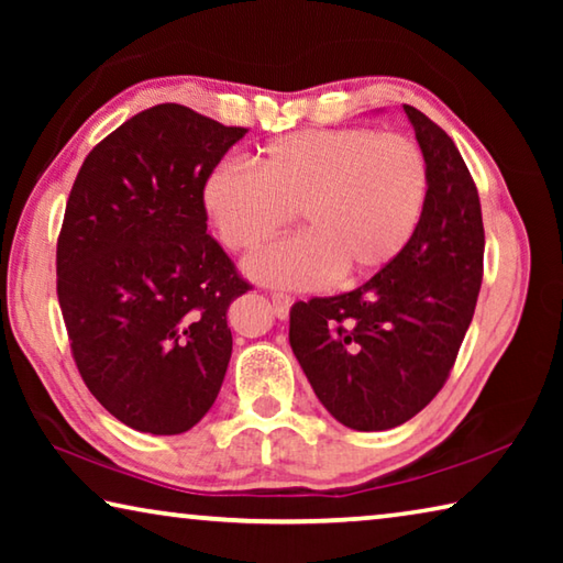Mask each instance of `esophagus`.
Wrapping results in <instances>:
<instances>
[{"label":"esophagus","instance_id":"obj_1","mask_svg":"<svg viewBox=\"0 0 563 563\" xmlns=\"http://www.w3.org/2000/svg\"><path fill=\"white\" fill-rule=\"evenodd\" d=\"M271 300H273V312H275V316H278L280 320H285V318L290 316V308H292V298H290V295L273 292Z\"/></svg>","mask_w":563,"mask_h":563}]
</instances>
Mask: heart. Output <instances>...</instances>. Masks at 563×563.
<instances>
[{
	"label": "heart",
	"instance_id": "obj_1",
	"mask_svg": "<svg viewBox=\"0 0 563 563\" xmlns=\"http://www.w3.org/2000/svg\"><path fill=\"white\" fill-rule=\"evenodd\" d=\"M427 190V161L412 139L328 129L271 141L253 156V170L216 168L203 208L221 243L238 253L268 243L298 213L302 235L247 258L245 275L316 288L332 275L355 283L387 268L412 241Z\"/></svg>",
	"mask_w": 563,
	"mask_h": 563
}]
</instances>
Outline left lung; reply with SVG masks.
Segmentation results:
<instances>
[{"mask_svg": "<svg viewBox=\"0 0 563 563\" xmlns=\"http://www.w3.org/2000/svg\"><path fill=\"white\" fill-rule=\"evenodd\" d=\"M402 111L430 174L412 241L357 290L290 310V347L305 377L322 407L357 432L393 430L432 402L482 285V208L460 148L422 111Z\"/></svg>", "mask_w": 563, "mask_h": 563, "instance_id": "8db88e82", "label": "left lung"}]
</instances>
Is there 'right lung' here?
<instances>
[{"label": "right lung", "instance_id": "right-lung-1", "mask_svg": "<svg viewBox=\"0 0 563 563\" xmlns=\"http://www.w3.org/2000/svg\"><path fill=\"white\" fill-rule=\"evenodd\" d=\"M245 129L180 103L136 113L84 161L56 245L76 367L131 430L180 434L221 393L247 290L206 233L203 186Z\"/></svg>", "mask_w": 563, "mask_h": 563}]
</instances>
